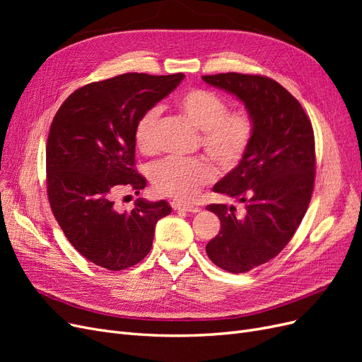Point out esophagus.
Instances as JSON below:
<instances>
[{
    "instance_id": "obj_1",
    "label": "esophagus",
    "mask_w": 362,
    "mask_h": 362,
    "mask_svg": "<svg viewBox=\"0 0 362 362\" xmlns=\"http://www.w3.org/2000/svg\"><path fill=\"white\" fill-rule=\"evenodd\" d=\"M175 210H180V211H187V213H199L201 208L196 206V205H189V204H173Z\"/></svg>"
}]
</instances>
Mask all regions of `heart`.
I'll list each match as a JSON object with an SVG mask.
<instances>
[{
	"label": "heart",
	"mask_w": 362,
	"mask_h": 362,
	"mask_svg": "<svg viewBox=\"0 0 362 362\" xmlns=\"http://www.w3.org/2000/svg\"><path fill=\"white\" fill-rule=\"evenodd\" d=\"M180 113L201 129V145L218 166L234 169L249 151L255 136V120L246 110L228 112L221 95L206 89H192L177 100ZM160 110L152 107L134 125V141L141 152L157 146ZM216 177L213 164L205 158H164L149 170L154 189L164 196L189 201Z\"/></svg>",
	"instance_id": "b5f03b06"
}]
</instances>
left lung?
<instances>
[{"label":"left lung","instance_id":"left-lung-1","mask_svg":"<svg viewBox=\"0 0 362 362\" xmlns=\"http://www.w3.org/2000/svg\"><path fill=\"white\" fill-rule=\"evenodd\" d=\"M202 80L243 101L255 120V136L245 158L213 192L245 205L206 206L221 218V231L208 242L206 255L217 267L245 273L275 258L288 245L308 210L315 178L311 120L300 103L269 76L249 74L204 75Z\"/></svg>","mask_w":362,"mask_h":362}]
</instances>
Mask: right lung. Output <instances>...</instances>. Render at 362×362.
<instances>
[{
    "label": "right lung",
    "instance_id": "add662e5",
    "mask_svg": "<svg viewBox=\"0 0 362 362\" xmlns=\"http://www.w3.org/2000/svg\"><path fill=\"white\" fill-rule=\"evenodd\" d=\"M184 74H124L86 84L66 98L47 141V192L54 217L80 254L108 270L137 264L151 250L156 225L170 214L166 201L139 198L129 213L115 196L139 192L134 169L137 119L168 96Z\"/></svg>",
    "mask_w": 362,
    "mask_h": 362
}]
</instances>
